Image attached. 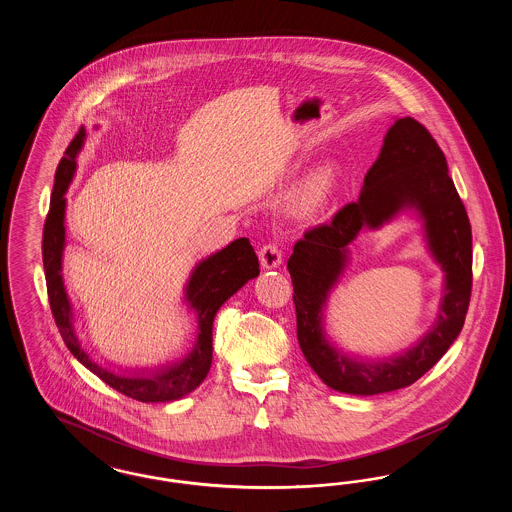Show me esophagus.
<instances>
[{
    "label": "esophagus",
    "mask_w": 512,
    "mask_h": 512,
    "mask_svg": "<svg viewBox=\"0 0 512 512\" xmlns=\"http://www.w3.org/2000/svg\"><path fill=\"white\" fill-rule=\"evenodd\" d=\"M259 259H261V267L278 268L282 265V249L276 244H267L261 247L259 251Z\"/></svg>",
    "instance_id": "obj_1"
}]
</instances>
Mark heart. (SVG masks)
<instances>
[{
	"instance_id": "obj_1",
	"label": "heart",
	"mask_w": 512,
	"mask_h": 512,
	"mask_svg": "<svg viewBox=\"0 0 512 512\" xmlns=\"http://www.w3.org/2000/svg\"><path fill=\"white\" fill-rule=\"evenodd\" d=\"M328 194V180L324 176L313 178V182L305 188L303 192V201L307 205H318L324 201V197Z\"/></svg>"
}]
</instances>
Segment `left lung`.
Wrapping results in <instances>:
<instances>
[{
  "label": "left lung",
  "mask_w": 512,
  "mask_h": 512,
  "mask_svg": "<svg viewBox=\"0 0 512 512\" xmlns=\"http://www.w3.org/2000/svg\"><path fill=\"white\" fill-rule=\"evenodd\" d=\"M423 220L425 241L444 270L439 318L413 348L399 356L366 360L347 356L325 336L323 311L348 262V244L365 227L377 229L399 212ZM297 340L309 366L332 390L378 395L401 390L424 376L463 330L472 290V230L463 201L449 178L443 151L411 117L397 119L384 136L357 201L330 224L305 232L288 261Z\"/></svg>",
  "instance_id": "left-lung-1"
}]
</instances>
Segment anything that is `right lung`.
<instances>
[{
  "label": "right lung",
  "mask_w": 512,
  "mask_h": 512,
  "mask_svg": "<svg viewBox=\"0 0 512 512\" xmlns=\"http://www.w3.org/2000/svg\"><path fill=\"white\" fill-rule=\"evenodd\" d=\"M86 142V130L80 128L71 146L61 159L49 203L48 219L44 224V270L48 284L49 307L61 338L69 351L94 372L107 386L142 403H169L192 391L205 380L213 363V320L226 299L259 276V259L247 238L234 240L217 253L195 265L184 288V301L195 315L197 336L192 351L171 365L142 370H111L90 357L76 336L73 305L63 280V251H65V194L76 172V157Z\"/></svg>",
  "instance_id": "1"
}]
</instances>
